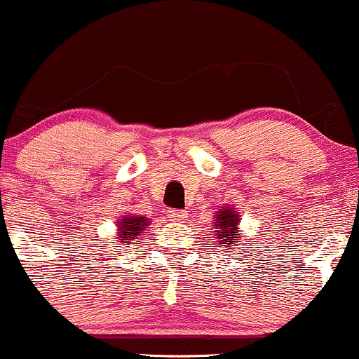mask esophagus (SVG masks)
<instances>
[{
	"label": "esophagus",
	"instance_id": "1",
	"mask_svg": "<svg viewBox=\"0 0 359 359\" xmlns=\"http://www.w3.org/2000/svg\"><path fill=\"white\" fill-rule=\"evenodd\" d=\"M169 219L184 220V219H188V212L187 210H169Z\"/></svg>",
	"mask_w": 359,
	"mask_h": 359
}]
</instances>
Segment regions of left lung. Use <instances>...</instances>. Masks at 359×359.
<instances>
[{
	"mask_svg": "<svg viewBox=\"0 0 359 359\" xmlns=\"http://www.w3.org/2000/svg\"><path fill=\"white\" fill-rule=\"evenodd\" d=\"M219 215L215 217V227L217 231V239L219 243L225 245V248H231V245L239 243V233H237V227H239V219H237V213L231 210V208H225L222 212H217Z\"/></svg>",
	"mask_w": 359,
	"mask_h": 359,
	"instance_id": "8db88e82",
	"label": "left lung"
}]
</instances>
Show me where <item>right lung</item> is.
Listing matches in <instances>:
<instances>
[{
  "mask_svg": "<svg viewBox=\"0 0 359 359\" xmlns=\"http://www.w3.org/2000/svg\"><path fill=\"white\" fill-rule=\"evenodd\" d=\"M146 225H147L146 217H139V215L123 217L122 222L118 224L120 243H128V241H134L135 237L139 236V231L146 229Z\"/></svg>",
  "mask_w": 359,
  "mask_h": 359,
  "instance_id": "1",
  "label": "right lung"
}]
</instances>
